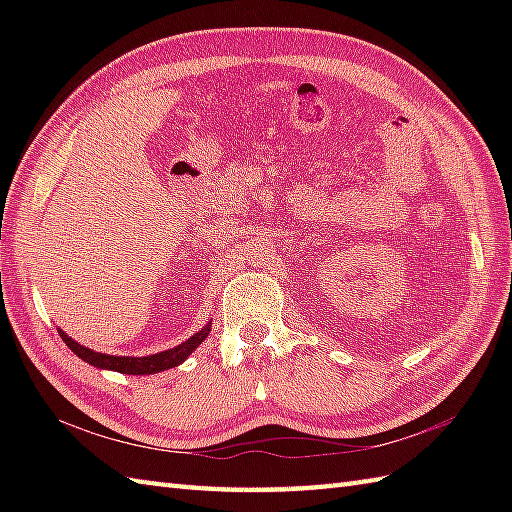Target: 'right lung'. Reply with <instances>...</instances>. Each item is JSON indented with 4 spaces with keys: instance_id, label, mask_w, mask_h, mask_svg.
I'll list each match as a JSON object with an SVG mask.
<instances>
[{
    "instance_id": "right-lung-1",
    "label": "right lung",
    "mask_w": 512,
    "mask_h": 512,
    "mask_svg": "<svg viewBox=\"0 0 512 512\" xmlns=\"http://www.w3.org/2000/svg\"><path fill=\"white\" fill-rule=\"evenodd\" d=\"M59 336L63 339V343L70 347V350L81 358V361L90 363L94 367L101 369H112V372H121V374H129V376H143V374H158L165 372V369L178 367L180 363L187 361V356L198 347L206 336L211 332V323H206L200 332H195L191 339H187L184 343L171 347V350L151 354V356H112V354H101L94 352L90 347H85L81 343H76L72 336L65 334L63 330H59Z\"/></svg>"
}]
</instances>
